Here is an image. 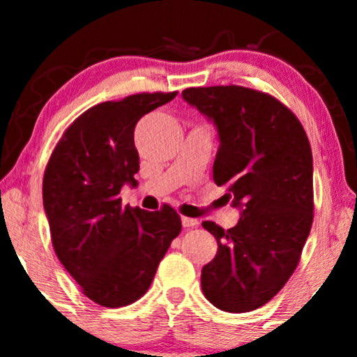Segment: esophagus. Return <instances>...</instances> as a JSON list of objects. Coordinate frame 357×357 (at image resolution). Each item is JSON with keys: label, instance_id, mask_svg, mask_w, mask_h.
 <instances>
[{"label": "esophagus", "instance_id": "1", "mask_svg": "<svg viewBox=\"0 0 357 357\" xmlns=\"http://www.w3.org/2000/svg\"><path fill=\"white\" fill-rule=\"evenodd\" d=\"M181 223H183L184 228H192V227H198L199 221L195 220V218H188V216H183Z\"/></svg>", "mask_w": 357, "mask_h": 357}]
</instances>
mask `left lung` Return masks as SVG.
I'll list each match as a JSON object with an SVG mask.
<instances>
[{
	"mask_svg": "<svg viewBox=\"0 0 357 357\" xmlns=\"http://www.w3.org/2000/svg\"><path fill=\"white\" fill-rule=\"evenodd\" d=\"M218 127L213 179L241 208L230 230L213 221L218 252L202 270V289L227 312H250L267 304L301 261L314 220L312 149L296 114L270 93L215 85L183 90Z\"/></svg>",
	"mask_w": 357,
	"mask_h": 357,
	"instance_id": "left-lung-1",
	"label": "left lung"
}]
</instances>
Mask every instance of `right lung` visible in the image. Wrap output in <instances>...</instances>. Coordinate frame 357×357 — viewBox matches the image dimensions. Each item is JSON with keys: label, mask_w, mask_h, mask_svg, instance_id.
Listing matches in <instances>:
<instances>
[{"label": "right lung", "mask_w": 357, "mask_h": 357, "mask_svg": "<svg viewBox=\"0 0 357 357\" xmlns=\"http://www.w3.org/2000/svg\"><path fill=\"white\" fill-rule=\"evenodd\" d=\"M176 96L142 92L93 105L67 127L45 167L53 250L84 296L102 307H124L144 296L181 233V216L169 204L146 211L124 208L119 198L126 183L136 186L139 119Z\"/></svg>", "instance_id": "right-lung-1"}]
</instances>
